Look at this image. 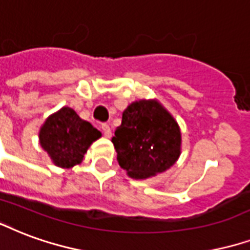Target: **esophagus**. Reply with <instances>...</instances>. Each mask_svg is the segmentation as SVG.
Wrapping results in <instances>:
<instances>
[{
  "label": "esophagus",
  "instance_id": "34e87169",
  "mask_svg": "<svg viewBox=\"0 0 250 250\" xmlns=\"http://www.w3.org/2000/svg\"><path fill=\"white\" fill-rule=\"evenodd\" d=\"M102 130H103V134H104V136L106 138H111V128H110V125H102Z\"/></svg>",
  "mask_w": 250,
  "mask_h": 250
}]
</instances>
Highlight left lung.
Masks as SVG:
<instances>
[{
    "label": "left lung",
    "instance_id": "obj_1",
    "mask_svg": "<svg viewBox=\"0 0 250 250\" xmlns=\"http://www.w3.org/2000/svg\"><path fill=\"white\" fill-rule=\"evenodd\" d=\"M111 142L119 166L136 180L166 172L182 153L180 127L156 99H140L128 104Z\"/></svg>",
    "mask_w": 250,
    "mask_h": 250
}]
</instances>
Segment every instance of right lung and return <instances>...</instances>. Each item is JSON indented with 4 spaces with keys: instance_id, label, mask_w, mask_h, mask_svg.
I'll list each match as a JSON object with an SVG mask.
<instances>
[{
    "instance_id": "1",
    "label": "right lung",
    "mask_w": 250,
    "mask_h": 250,
    "mask_svg": "<svg viewBox=\"0 0 250 250\" xmlns=\"http://www.w3.org/2000/svg\"><path fill=\"white\" fill-rule=\"evenodd\" d=\"M101 136V131L70 107L51 114L40 128L41 147L57 167L67 169L81 164L88 147Z\"/></svg>"
}]
</instances>
